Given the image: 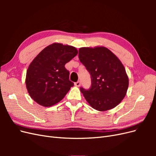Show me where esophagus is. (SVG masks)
Listing matches in <instances>:
<instances>
[{"mask_svg":"<svg viewBox=\"0 0 156 156\" xmlns=\"http://www.w3.org/2000/svg\"><path fill=\"white\" fill-rule=\"evenodd\" d=\"M74 84H75V87H80V85H81V82L77 81L76 83H75Z\"/></svg>","mask_w":156,"mask_h":156,"instance_id":"34e87169","label":"esophagus"}]
</instances>
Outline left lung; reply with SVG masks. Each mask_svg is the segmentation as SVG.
Listing matches in <instances>:
<instances>
[{
    "label": "left lung",
    "instance_id": "obj_1",
    "mask_svg": "<svg viewBox=\"0 0 156 156\" xmlns=\"http://www.w3.org/2000/svg\"><path fill=\"white\" fill-rule=\"evenodd\" d=\"M79 58L90 74V88H80L90 105L105 111L119 105L126 96L129 80L117 56L105 47H95L80 48Z\"/></svg>",
    "mask_w": 156,
    "mask_h": 156
}]
</instances>
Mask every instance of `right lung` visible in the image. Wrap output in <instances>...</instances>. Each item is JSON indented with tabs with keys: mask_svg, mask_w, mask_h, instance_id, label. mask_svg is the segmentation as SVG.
I'll use <instances>...</instances> for the list:
<instances>
[{
	"mask_svg": "<svg viewBox=\"0 0 156 156\" xmlns=\"http://www.w3.org/2000/svg\"><path fill=\"white\" fill-rule=\"evenodd\" d=\"M77 53L73 46L54 43L36 56L28 68L25 79L33 100L41 106L51 107L62 100L74 85L64 66Z\"/></svg>",
	"mask_w": 156,
	"mask_h": 156,
	"instance_id": "add662e5",
	"label": "right lung"
}]
</instances>
